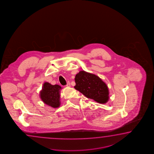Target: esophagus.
<instances>
[{
    "label": "esophagus",
    "instance_id": "obj_1",
    "mask_svg": "<svg viewBox=\"0 0 154 154\" xmlns=\"http://www.w3.org/2000/svg\"><path fill=\"white\" fill-rule=\"evenodd\" d=\"M66 86L67 87H70V84L69 82H67V84H66Z\"/></svg>",
    "mask_w": 154,
    "mask_h": 154
}]
</instances>
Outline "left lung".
Wrapping results in <instances>:
<instances>
[{"label": "left lung", "mask_w": 154, "mask_h": 154, "mask_svg": "<svg viewBox=\"0 0 154 154\" xmlns=\"http://www.w3.org/2000/svg\"><path fill=\"white\" fill-rule=\"evenodd\" d=\"M75 82L74 88L88 98L101 104L108 101V88L98 76L82 70L76 75Z\"/></svg>", "instance_id": "obj_1"}]
</instances>
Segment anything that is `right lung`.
I'll list each match as a JSON object with an SVG mask.
<instances>
[{
	"instance_id": "right-lung-1",
	"label": "right lung",
	"mask_w": 154,
	"mask_h": 154,
	"mask_svg": "<svg viewBox=\"0 0 154 154\" xmlns=\"http://www.w3.org/2000/svg\"><path fill=\"white\" fill-rule=\"evenodd\" d=\"M62 88L58 85L50 84L45 82L40 91V97L42 102L48 106L57 108L60 106V90Z\"/></svg>"
}]
</instances>
